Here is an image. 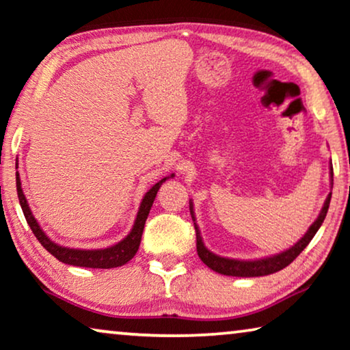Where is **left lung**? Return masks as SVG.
<instances>
[{
	"label": "left lung",
	"mask_w": 350,
	"mask_h": 350,
	"mask_svg": "<svg viewBox=\"0 0 350 350\" xmlns=\"http://www.w3.org/2000/svg\"><path fill=\"white\" fill-rule=\"evenodd\" d=\"M329 171H332V177H333V166L329 168ZM329 200H332V193H329L328 198L325 200V204L321 211V215H319L316 222L311 225V228L308 230V233L304 234L292 249L285 250V252H282V254L274 255V257L255 260V262H241V260L219 257V255L209 252V250L204 247L203 241H201L198 226H196V224H195L196 252H198V257L201 258V262H203L206 267L214 269L215 273H220L225 275H236V278H258V275H268V274L278 273V271H280V269H284L285 267H288V265L292 263L304 249H306V245L311 243L314 234L317 233V230L321 228V225L325 220V215H327V211L329 206ZM190 213H191V206H190ZM191 217H193V213H191Z\"/></svg>",
	"instance_id": "obj_1"
}]
</instances>
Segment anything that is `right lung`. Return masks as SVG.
Returning a JSON list of instances; mask_svg holds the SVG:
<instances>
[{
  "mask_svg": "<svg viewBox=\"0 0 350 350\" xmlns=\"http://www.w3.org/2000/svg\"><path fill=\"white\" fill-rule=\"evenodd\" d=\"M166 179H168V177H165V179L157 182V184L152 187L149 191H147L144 198H142V203L139 206V213H137V215H136V220H135V225H133L131 233L128 234L124 241H120L119 244L112 245V247H107V249L79 250V249L62 247V245L52 243V241L47 238L46 233L41 230V226L38 225L36 219L33 217L31 211H29L27 198H25V195H23V190H22L21 177H18V173H16L17 195H18V201H21L23 215H25L29 228H31V231L38 238L39 243L42 244V247L46 249L49 254H52L57 260H60V262L66 263V265H72V267H83V268H101V269L122 267V265L130 262V260L135 257L137 249H139L142 230H144L146 219H147V215H149L152 204H154L157 191H159L160 185L163 184Z\"/></svg>",
  "mask_w": 350,
  "mask_h": 350,
  "instance_id": "1",
  "label": "right lung"
}]
</instances>
